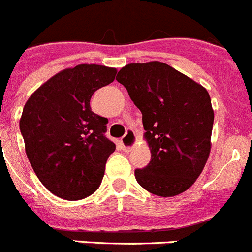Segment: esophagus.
<instances>
[{
	"instance_id": "obj_1",
	"label": "esophagus",
	"mask_w": 252,
	"mask_h": 252,
	"mask_svg": "<svg viewBox=\"0 0 252 252\" xmlns=\"http://www.w3.org/2000/svg\"><path fill=\"white\" fill-rule=\"evenodd\" d=\"M136 141H137V137H136V133L133 132V130H127L126 133H125V136L122 137L121 140V148L124 151H131L132 148L136 145Z\"/></svg>"
}]
</instances>
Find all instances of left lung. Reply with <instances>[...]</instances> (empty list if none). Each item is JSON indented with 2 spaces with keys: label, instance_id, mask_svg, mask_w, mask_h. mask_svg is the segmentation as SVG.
Segmentation results:
<instances>
[{
  "label": "left lung",
  "instance_id": "left-lung-1",
  "mask_svg": "<svg viewBox=\"0 0 252 252\" xmlns=\"http://www.w3.org/2000/svg\"><path fill=\"white\" fill-rule=\"evenodd\" d=\"M141 111L151 160L137 183L160 197L186 192L211 151L215 113L204 87L161 62L131 63L116 77Z\"/></svg>",
  "mask_w": 252,
  "mask_h": 252
}]
</instances>
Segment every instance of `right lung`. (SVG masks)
<instances>
[{
    "instance_id": "obj_1",
    "label": "right lung",
    "mask_w": 252,
    "mask_h": 252,
    "mask_svg": "<svg viewBox=\"0 0 252 252\" xmlns=\"http://www.w3.org/2000/svg\"><path fill=\"white\" fill-rule=\"evenodd\" d=\"M115 68L79 64L40 86L25 103L20 131L39 180L49 192L79 201L98 189L116 145L104 136L108 120L92 112L91 97L112 83Z\"/></svg>"
}]
</instances>
